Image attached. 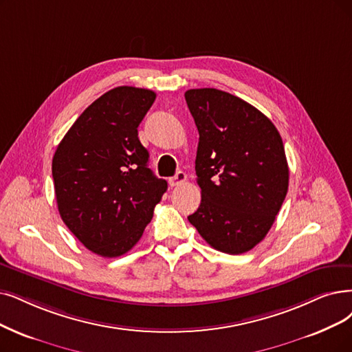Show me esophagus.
Segmentation results:
<instances>
[{"mask_svg": "<svg viewBox=\"0 0 352 352\" xmlns=\"http://www.w3.org/2000/svg\"><path fill=\"white\" fill-rule=\"evenodd\" d=\"M186 180H188L186 173H185V172H182V170H179L173 177L168 179V184H170V186H180V185H184Z\"/></svg>", "mask_w": 352, "mask_h": 352, "instance_id": "obj_1", "label": "esophagus"}]
</instances>
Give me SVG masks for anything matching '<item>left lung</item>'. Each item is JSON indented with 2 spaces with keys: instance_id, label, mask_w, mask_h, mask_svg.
Masks as SVG:
<instances>
[{
  "instance_id": "1",
  "label": "left lung",
  "mask_w": 352,
  "mask_h": 352,
  "mask_svg": "<svg viewBox=\"0 0 352 352\" xmlns=\"http://www.w3.org/2000/svg\"><path fill=\"white\" fill-rule=\"evenodd\" d=\"M185 100L199 131L195 170L202 195L188 219L210 247L243 254L267 235L286 198L282 137L263 112L228 92L189 89Z\"/></svg>"
}]
</instances>
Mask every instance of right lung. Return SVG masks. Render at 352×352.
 <instances>
[{
    "mask_svg": "<svg viewBox=\"0 0 352 352\" xmlns=\"http://www.w3.org/2000/svg\"><path fill=\"white\" fill-rule=\"evenodd\" d=\"M156 100L150 89L118 87L94 101L69 129L52 162L59 214L78 240L118 257L142 238L167 182L148 168L138 125Z\"/></svg>",
    "mask_w": 352,
    "mask_h": 352,
    "instance_id": "1",
    "label": "right lung"
}]
</instances>
